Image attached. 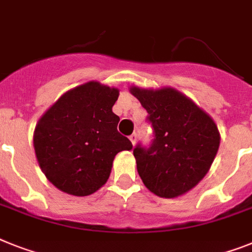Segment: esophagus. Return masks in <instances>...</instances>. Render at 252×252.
Returning <instances> with one entry per match:
<instances>
[{"label":"esophagus","mask_w":252,"mask_h":252,"mask_svg":"<svg viewBox=\"0 0 252 252\" xmlns=\"http://www.w3.org/2000/svg\"><path fill=\"white\" fill-rule=\"evenodd\" d=\"M128 139L131 140V143H132V145H135V143H136V134H131L130 136H128Z\"/></svg>","instance_id":"34e87169"}]
</instances>
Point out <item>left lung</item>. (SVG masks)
<instances>
[{
    "label": "left lung",
    "mask_w": 252,
    "mask_h": 252,
    "mask_svg": "<svg viewBox=\"0 0 252 252\" xmlns=\"http://www.w3.org/2000/svg\"><path fill=\"white\" fill-rule=\"evenodd\" d=\"M153 130L152 143L134 148L144 186L158 197L174 198L196 187L207 174L220 144L209 114L179 91L131 87Z\"/></svg>",
    "instance_id": "1"
}]
</instances>
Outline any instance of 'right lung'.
Here are the masks:
<instances>
[{"label": "right lung", "mask_w": 252, "mask_h": 252, "mask_svg": "<svg viewBox=\"0 0 252 252\" xmlns=\"http://www.w3.org/2000/svg\"><path fill=\"white\" fill-rule=\"evenodd\" d=\"M117 89L87 82L68 91L43 114L34 130L39 167L56 188L89 196L109 178L114 156L130 151L112 112Z\"/></svg>", "instance_id": "right-lung-1"}]
</instances>
